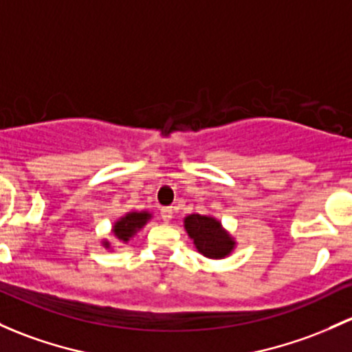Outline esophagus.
<instances>
[{
  "label": "esophagus",
  "mask_w": 352,
  "mask_h": 352,
  "mask_svg": "<svg viewBox=\"0 0 352 352\" xmlns=\"http://www.w3.org/2000/svg\"><path fill=\"white\" fill-rule=\"evenodd\" d=\"M160 216H162V219L168 223V221H172V217H173V209L172 207H164V209L160 210Z\"/></svg>",
  "instance_id": "34e87169"
}]
</instances>
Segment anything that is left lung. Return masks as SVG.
Listing matches in <instances>:
<instances>
[{"mask_svg": "<svg viewBox=\"0 0 352 352\" xmlns=\"http://www.w3.org/2000/svg\"><path fill=\"white\" fill-rule=\"evenodd\" d=\"M184 228L195 250L209 260H224L238 246L234 236L214 216L188 214L184 217Z\"/></svg>", "mask_w": 352, "mask_h": 352, "instance_id": "left-lung-1", "label": "left lung"}]
</instances>
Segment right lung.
Here are the masks:
<instances>
[{
	"instance_id": "1",
	"label": "right lung",
	"mask_w": 352,
	"mask_h": 352,
	"mask_svg": "<svg viewBox=\"0 0 352 352\" xmlns=\"http://www.w3.org/2000/svg\"><path fill=\"white\" fill-rule=\"evenodd\" d=\"M151 217H153V214H151L150 210H129L124 216L118 217V219L114 221L113 228H111L113 238L120 243V246L121 244H128L129 239L135 238L136 232L142 231L148 221H151ZM101 244L102 248L108 251L116 250V246H114L113 241H109V239H102Z\"/></svg>"
}]
</instances>
